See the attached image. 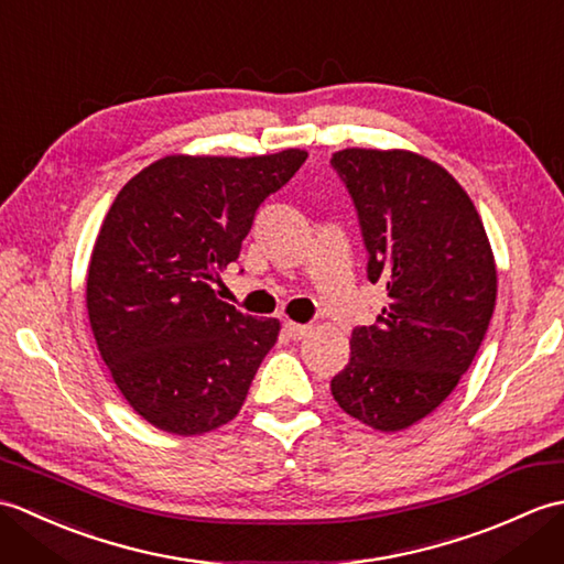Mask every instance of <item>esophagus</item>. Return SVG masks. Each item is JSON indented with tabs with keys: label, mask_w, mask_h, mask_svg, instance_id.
<instances>
[{
	"label": "esophagus",
	"mask_w": 564,
	"mask_h": 564,
	"mask_svg": "<svg viewBox=\"0 0 564 564\" xmlns=\"http://www.w3.org/2000/svg\"><path fill=\"white\" fill-rule=\"evenodd\" d=\"M283 332L289 334V339H293V341H301V339H305L310 332H313V327L310 325H297V322H285L283 325Z\"/></svg>",
	"instance_id": "obj_1"
}]
</instances>
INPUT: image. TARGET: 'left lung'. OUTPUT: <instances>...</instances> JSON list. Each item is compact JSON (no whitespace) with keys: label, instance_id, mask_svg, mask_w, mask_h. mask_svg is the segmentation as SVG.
I'll list each match as a JSON object with an SVG mask.
<instances>
[{"label":"left lung","instance_id":"1","mask_svg":"<svg viewBox=\"0 0 564 564\" xmlns=\"http://www.w3.org/2000/svg\"><path fill=\"white\" fill-rule=\"evenodd\" d=\"M368 249V281L388 303L351 332L349 364L332 378L341 410L402 431L458 386L497 303V267L480 213L441 164L410 150L332 154Z\"/></svg>","mask_w":564,"mask_h":564}]
</instances>
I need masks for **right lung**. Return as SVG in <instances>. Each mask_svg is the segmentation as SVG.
<instances>
[{
  "instance_id": "add662e5",
  "label": "right lung",
  "mask_w": 564,
  "mask_h": 564,
  "mask_svg": "<svg viewBox=\"0 0 564 564\" xmlns=\"http://www.w3.org/2000/svg\"><path fill=\"white\" fill-rule=\"evenodd\" d=\"M307 160L170 154L118 191L94 242L87 313L104 364L133 410L166 434L200 436L242 410L279 339L275 317L218 301L263 198Z\"/></svg>"
}]
</instances>
